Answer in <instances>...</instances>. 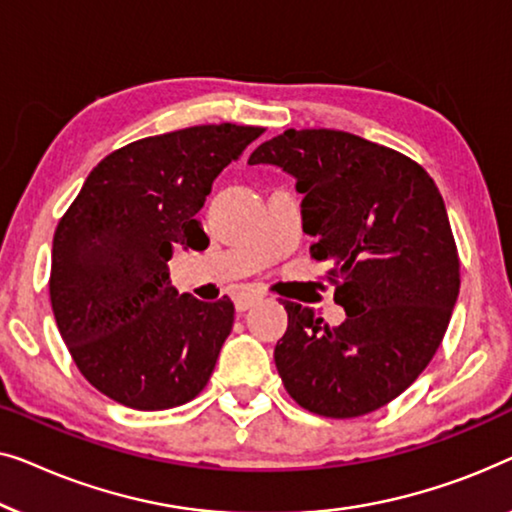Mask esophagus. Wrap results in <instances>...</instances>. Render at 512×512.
<instances>
[{
    "label": "esophagus",
    "instance_id": "34e87169",
    "mask_svg": "<svg viewBox=\"0 0 512 512\" xmlns=\"http://www.w3.org/2000/svg\"><path fill=\"white\" fill-rule=\"evenodd\" d=\"M259 299H262V297H259V294L241 292V294H236V297H234V306H236V311L243 313V311H248L250 306H255Z\"/></svg>",
    "mask_w": 512,
    "mask_h": 512
}]
</instances>
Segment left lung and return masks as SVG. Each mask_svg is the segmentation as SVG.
<instances>
[{
    "mask_svg": "<svg viewBox=\"0 0 512 512\" xmlns=\"http://www.w3.org/2000/svg\"><path fill=\"white\" fill-rule=\"evenodd\" d=\"M248 164L297 178L311 255L345 322L283 301L287 331L273 359L285 390L315 415L359 417L415 383L448 329L459 255L436 183L397 150L338 129H287Z\"/></svg>",
    "mask_w": 512,
    "mask_h": 512,
    "instance_id": "8db88e82",
    "label": "left lung"
}]
</instances>
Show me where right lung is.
I'll return each mask as SVG.
<instances>
[{
	"label": "right lung",
	"instance_id": "right-lung-1",
	"mask_svg": "<svg viewBox=\"0 0 512 512\" xmlns=\"http://www.w3.org/2000/svg\"><path fill=\"white\" fill-rule=\"evenodd\" d=\"M262 127L197 125L113 150L57 222L50 304L85 380L136 410L183 406L204 390L234 304L178 294L169 259L204 250L194 218L211 185Z\"/></svg>",
	"mask_w": 512,
	"mask_h": 512
}]
</instances>
